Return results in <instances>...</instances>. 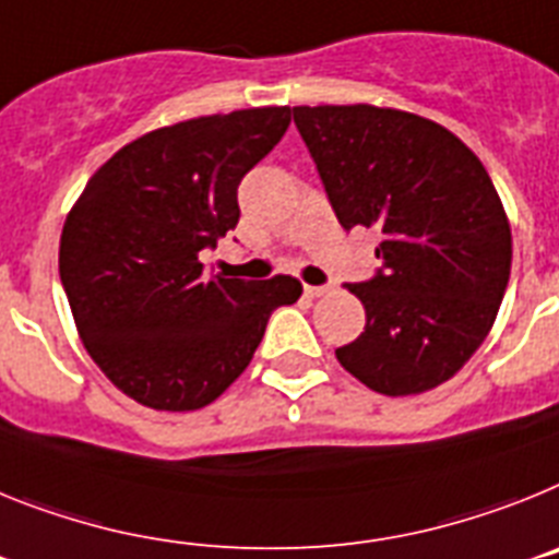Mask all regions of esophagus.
Here are the masks:
<instances>
[{"instance_id": "34e87169", "label": "esophagus", "mask_w": 559, "mask_h": 559, "mask_svg": "<svg viewBox=\"0 0 559 559\" xmlns=\"http://www.w3.org/2000/svg\"><path fill=\"white\" fill-rule=\"evenodd\" d=\"M329 289H332V286H329V284H320V286H314V284H304V293H307L309 298H320V295H326Z\"/></svg>"}]
</instances>
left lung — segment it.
Returning a JSON list of instances; mask_svg holds the SVG:
<instances>
[{"instance_id": "8db88e82", "label": "left lung", "mask_w": 559, "mask_h": 559, "mask_svg": "<svg viewBox=\"0 0 559 559\" xmlns=\"http://www.w3.org/2000/svg\"><path fill=\"white\" fill-rule=\"evenodd\" d=\"M343 230L377 225L382 266L346 284L366 332L340 366L385 396L450 380L495 323L512 266L507 213L481 159L444 126L377 106H295Z\"/></svg>"}]
</instances>
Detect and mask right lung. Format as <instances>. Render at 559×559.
<instances>
[{"instance_id": "1", "label": "right lung", "mask_w": 559, "mask_h": 559, "mask_svg": "<svg viewBox=\"0 0 559 559\" xmlns=\"http://www.w3.org/2000/svg\"><path fill=\"white\" fill-rule=\"evenodd\" d=\"M289 126L286 106L174 123L123 145L67 216L58 270L86 352L157 411L211 405L247 366L289 275H207L199 252L239 225V186Z\"/></svg>"}]
</instances>
